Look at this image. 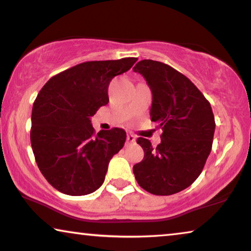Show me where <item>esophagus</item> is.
Listing matches in <instances>:
<instances>
[{
    "instance_id": "esophagus-1",
    "label": "esophagus",
    "mask_w": 251,
    "mask_h": 251,
    "mask_svg": "<svg viewBox=\"0 0 251 251\" xmlns=\"http://www.w3.org/2000/svg\"><path fill=\"white\" fill-rule=\"evenodd\" d=\"M135 141H136V138L133 135V134H128V135H127V143L133 144V143H135Z\"/></svg>"
}]
</instances>
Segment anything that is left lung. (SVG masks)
Returning a JSON list of instances; mask_svg holds the SVG:
<instances>
[{
  "instance_id": "8db88e82",
  "label": "left lung",
  "mask_w": 251,
  "mask_h": 251,
  "mask_svg": "<svg viewBox=\"0 0 251 251\" xmlns=\"http://www.w3.org/2000/svg\"><path fill=\"white\" fill-rule=\"evenodd\" d=\"M133 71L147 80L152 92L151 121L163 130L156 148L147 138H137L144 158L133 173L147 192L173 195L192 185L203 170L212 150L214 115L196 85L171 66L143 59Z\"/></svg>"
}]
</instances>
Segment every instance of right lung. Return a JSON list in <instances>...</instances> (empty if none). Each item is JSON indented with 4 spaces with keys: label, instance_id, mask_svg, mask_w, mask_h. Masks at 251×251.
I'll list each match as a JSON object with an SVG mask.
<instances>
[{
    "label": "right lung",
    "instance_id": "1",
    "mask_svg": "<svg viewBox=\"0 0 251 251\" xmlns=\"http://www.w3.org/2000/svg\"><path fill=\"white\" fill-rule=\"evenodd\" d=\"M136 61L81 63L50 78L40 90L32 107L30 141L39 170L58 192L88 195L103 184L126 132L113 128L96 134L90 118L109 101L110 81Z\"/></svg>",
    "mask_w": 251,
    "mask_h": 251
}]
</instances>
